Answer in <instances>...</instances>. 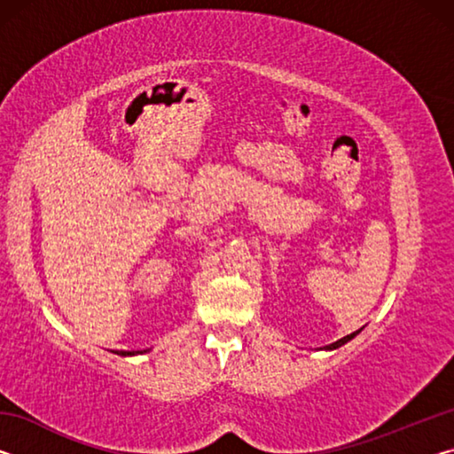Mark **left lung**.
Segmentation results:
<instances>
[{"label": "left lung", "instance_id": "obj_1", "mask_svg": "<svg viewBox=\"0 0 454 454\" xmlns=\"http://www.w3.org/2000/svg\"><path fill=\"white\" fill-rule=\"evenodd\" d=\"M360 330H363V328H360ZM360 330H356V333H352V334H348V336H344V338H340V340H336V342H333V344H328V347L326 348H330V350H333V348H338V347H342V344H347L348 340H352V338H355L358 333H360Z\"/></svg>", "mask_w": 454, "mask_h": 454}]
</instances>
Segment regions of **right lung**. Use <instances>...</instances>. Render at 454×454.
<instances>
[{"label":"right lung","mask_w":454,"mask_h":454,"mask_svg":"<svg viewBox=\"0 0 454 454\" xmlns=\"http://www.w3.org/2000/svg\"><path fill=\"white\" fill-rule=\"evenodd\" d=\"M136 352H145V350H118L116 355H121V356H129V355H136Z\"/></svg>","instance_id":"1"}]
</instances>
